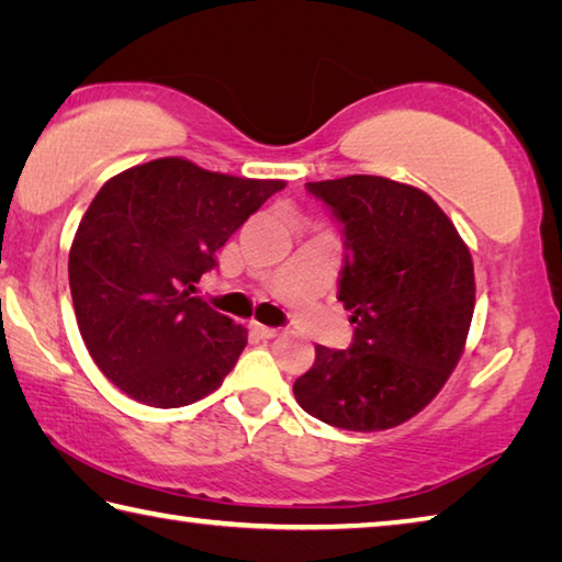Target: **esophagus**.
Returning <instances> with one entry per match:
<instances>
[{
  "instance_id": "obj_1",
  "label": "esophagus",
  "mask_w": 562,
  "mask_h": 562,
  "mask_svg": "<svg viewBox=\"0 0 562 562\" xmlns=\"http://www.w3.org/2000/svg\"><path fill=\"white\" fill-rule=\"evenodd\" d=\"M252 329H255V335H258L260 339H274V337H280V329H274V327L252 325Z\"/></svg>"
}]
</instances>
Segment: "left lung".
Segmentation results:
<instances>
[{
	"mask_svg": "<svg viewBox=\"0 0 562 562\" xmlns=\"http://www.w3.org/2000/svg\"><path fill=\"white\" fill-rule=\"evenodd\" d=\"M345 225L337 300L349 349L315 347L294 382L304 412L347 431H384L434 402L465 349L475 307L469 245L434 198L382 176L307 183Z\"/></svg>",
	"mask_w": 562,
	"mask_h": 562,
	"instance_id": "left-lung-1",
	"label": "left lung"
}]
</instances>
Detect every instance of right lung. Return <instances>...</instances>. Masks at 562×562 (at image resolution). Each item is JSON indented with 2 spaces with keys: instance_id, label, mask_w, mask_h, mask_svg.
Listing matches in <instances>:
<instances>
[{
  "instance_id": "1",
  "label": "right lung",
  "mask_w": 562,
  "mask_h": 562,
  "mask_svg": "<svg viewBox=\"0 0 562 562\" xmlns=\"http://www.w3.org/2000/svg\"><path fill=\"white\" fill-rule=\"evenodd\" d=\"M284 186L176 156L101 186L74 235L69 284L83 345L123 394L178 408L223 384L247 329L190 292L227 237Z\"/></svg>"
}]
</instances>
